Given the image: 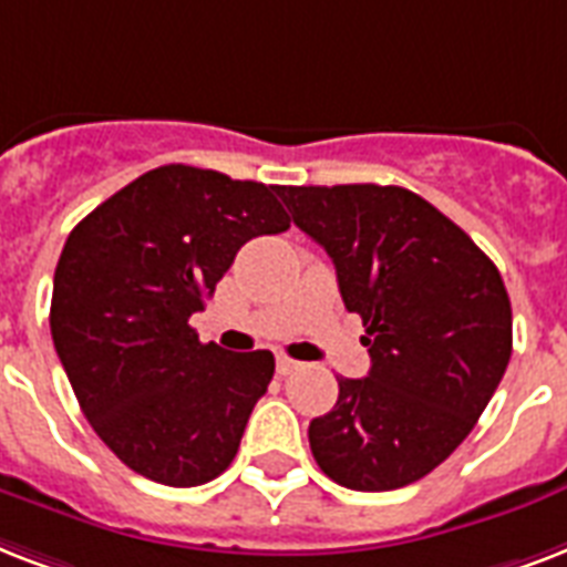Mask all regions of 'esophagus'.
I'll list each match as a JSON object with an SVG mask.
<instances>
[{"label":"esophagus","mask_w":567,"mask_h":567,"mask_svg":"<svg viewBox=\"0 0 567 567\" xmlns=\"http://www.w3.org/2000/svg\"><path fill=\"white\" fill-rule=\"evenodd\" d=\"M292 370H298V361H292L287 354H278V375H289Z\"/></svg>","instance_id":"1"}]
</instances>
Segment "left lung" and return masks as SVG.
I'll return each mask as SVG.
<instances>
[{"instance_id":"obj_1","label":"left lung","mask_w":567,"mask_h":567,"mask_svg":"<svg viewBox=\"0 0 567 567\" xmlns=\"http://www.w3.org/2000/svg\"><path fill=\"white\" fill-rule=\"evenodd\" d=\"M363 319L367 379L307 437L328 480L393 491L423 480L471 434L512 358V305L497 266L458 224L402 186H278Z\"/></svg>"}]
</instances>
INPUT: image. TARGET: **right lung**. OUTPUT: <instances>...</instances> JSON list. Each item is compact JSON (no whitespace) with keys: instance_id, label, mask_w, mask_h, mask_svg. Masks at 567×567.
<instances>
[{"instance_id":"obj_1","label":"right lung","mask_w":567,"mask_h":567,"mask_svg":"<svg viewBox=\"0 0 567 567\" xmlns=\"http://www.w3.org/2000/svg\"><path fill=\"white\" fill-rule=\"evenodd\" d=\"M278 186L162 165L70 230L52 280V343L79 408L130 471L192 488L236 458L275 375L188 324L236 251L289 227Z\"/></svg>"}]
</instances>
